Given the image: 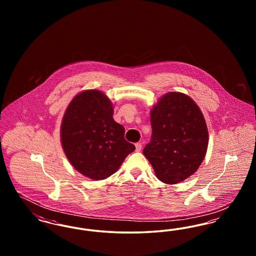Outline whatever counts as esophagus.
I'll return each instance as SVG.
<instances>
[{"label": "esophagus", "instance_id": "obj_1", "mask_svg": "<svg viewBox=\"0 0 256 256\" xmlns=\"http://www.w3.org/2000/svg\"><path fill=\"white\" fill-rule=\"evenodd\" d=\"M135 146H136V150H137V152H140L141 148H142V144H141V143H136Z\"/></svg>", "mask_w": 256, "mask_h": 256}]
</instances>
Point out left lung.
<instances>
[{
  "instance_id": "1",
  "label": "left lung",
  "mask_w": 256,
  "mask_h": 256,
  "mask_svg": "<svg viewBox=\"0 0 256 256\" xmlns=\"http://www.w3.org/2000/svg\"><path fill=\"white\" fill-rule=\"evenodd\" d=\"M152 136L143 154L159 180L180 182L192 176L206 154V122L195 102L187 95L170 92L150 112Z\"/></svg>"
}]
</instances>
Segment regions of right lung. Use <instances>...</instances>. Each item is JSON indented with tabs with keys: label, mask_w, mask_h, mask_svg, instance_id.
Here are the masks:
<instances>
[{
	"label": "right lung",
	"mask_w": 256,
	"mask_h": 256,
	"mask_svg": "<svg viewBox=\"0 0 256 256\" xmlns=\"http://www.w3.org/2000/svg\"><path fill=\"white\" fill-rule=\"evenodd\" d=\"M112 104L98 90L74 98L61 124V143L74 168L95 180L119 169L135 150L124 139V128L113 119Z\"/></svg>",
	"instance_id": "1"
}]
</instances>
